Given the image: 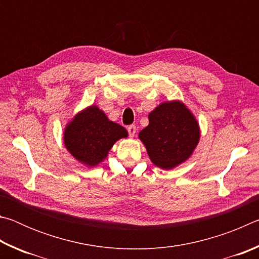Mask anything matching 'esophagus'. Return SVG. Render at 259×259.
Wrapping results in <instances>:
<instances>
[{
	"label": "esophagus",
	"instance_id": "obj_1",
	"mask_svg": "<svg viewBox=\"0 0 259 259\" xmlns=\"http://www.w3.org/2000/svg\"><path fill=\"white\" fill-rule=\"evenodd\" d=\"M136 131H137V129H136L135 124H131L128 126V133H129L130 137H134V136L136 135Z\"/></svg>",
	"mask_w": 259,
	"mask_h": 259
}]
</instances>
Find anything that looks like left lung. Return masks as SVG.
I'll use <instances>...</instances> for the list:
<instances>
[{
	"instance_id": "1",
	"label": "left lung",
	"mask_w": 259,
	"mask_h": 259,
	"mask_svg": "<svg viewBox=\"0 0 259 259\" xmlns=\"http://www.w3.org/2000/svg\"><path fill=\"white\" fill-rule=\"evenodd\" d=\"M150 123L139 133L148 156L162 169H172L192 155L200 139L193 114L181 102H168L148 115Z\"/></svg>"
}]
</instances>
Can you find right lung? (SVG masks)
<instances>
[{"label": "right lung", "instance_id": "right-lung-1", "mask_svg": "<svg viewBox=\"0 0 259 259\" xmlns=\"http://www.w3.org/2000/svg\"><path fill=\"white\" fill-rule=\"evenodd\" d=\"M126 136L125 128L109 121L97 106H90L67 124L64 143L77 161L88 166H95L107 156L116 140Z\"/></svg>", "mask_w": 259, "mask_h": 259}]
</instances>
